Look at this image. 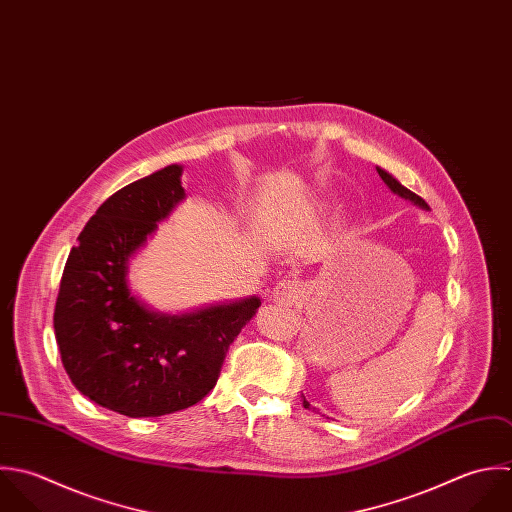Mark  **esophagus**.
<instances>
[{
    "instance_id": "1",
    "label": "esophagus",
    "mask_w": 512,
    "mask_h": 512,
    "mask_svg": "<svg viewBox=\"0 0 512 512\" xmlns=\"http://www.w3.org/2000/svg\"><path fill=\"white\" fill-rule=\"evenodd\" d=\"M304 296V288L296 280H282L280 284L274 286L272 290V300L274 304L282 308H292L300 298Z\"/></svg>"
}]
</instances>
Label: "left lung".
Instances as JSON below:
<instances>
[{
  "label": "left lung",
  "instance_id": "obj_1",
  "mask_svg": "<svg viewBox=\"0 0 512 512\" xmlns=\"http://www.w3.org/2000/svg\"><path fill=\"white\" fill-rule=\"evenodd\" d=\"M377 174L381 176V180L389 186V190L393 192V194H397V196H401V198H405V200H409V202H413L415 206H419V208H423V210H429V204L421 198V196H417L415 192H411L409 188H405L393 174H389L387 171H383V169H379L377 167ZM302 405L306 407V409H314L316 411V407H310V403L306 401V397L302 395Z\"/></svg>",
  "mask_w": 512,
  "mask_h": 512
}]
</instances>
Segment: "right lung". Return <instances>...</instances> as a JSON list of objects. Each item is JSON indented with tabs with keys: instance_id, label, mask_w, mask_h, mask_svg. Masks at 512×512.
<instances>
[{
	"instance_id": "add662e5",
	"label": "right lung",
	"mask_w": 512,
	"mask_h": 512,
	"mask_svg": "<svg viewBox=\"0 0 512 512\" xmlns=\"http://www.w3.org/2000/svg\"><path fill=\"white\" fill-rule=\"evenodd\" d=\"M169 165L109 196L69 252L53 328L63 367L91 401L127 417H161L198 403L228 345L260 308L256 296L163 314L129 286V260L186 198Z\"/></svg>"
}]
</instances>
